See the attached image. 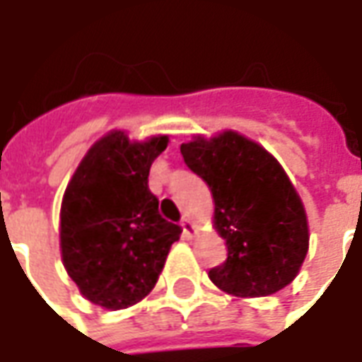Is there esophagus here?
I'll list each match as a JSON object with an SVG mask.
<instances>
[{"label":"esophagus","mask_w":362,"mask_h":362,"mask_svg":"<svg viewBox=\"0 0 362 362\" xmlns=\"http://www.w3.org/2000/svg\"><path fill=\"white\" fill-rule=\"evenodd\" d=\"M180 227H182V235H184V238H192V236L197 233L196 225H194V221L189 219V217H184V219H182Z\"/></svg>","instance_id":"1"}]
</instances>
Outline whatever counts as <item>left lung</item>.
Wrapping results in <instances>:
<instances>
[{"label": "left lung", "mask_w": 362, "mask_h": 362, "mask_svg": "<svg viewBox=\"0 0 362 362\" xmlns=\"http://www.w3.org/2000/svg\"><path fill=\"white\" fill-rule=\"evenodd\" d=\"M180 153L209 186L213 228L227 259L209 279L240 298L269 296L293 283L308 252V217L298 192L272 153L235 129L192 135Z\"/></svg>", "instance_id": "1"}]
</instances>
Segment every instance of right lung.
<instances>
[{"label": "right lung", "instance_id": "add662e5", "mask_svg": "<svg viewBox=\"0 0 362 362\" xmlns=\"http://www.w3.org/2000/svg\"><path fill=\"white\" fill-rule=\"evenodd\" d=\"M168 135L129 139L112 129L96 139L67 182L59 209V252L87 300L106 310L149 295L182 228L158 215L149 192L153 160Z\"/></svg>", "mask_w": 362, "mask_h": 362}]
</instances>
